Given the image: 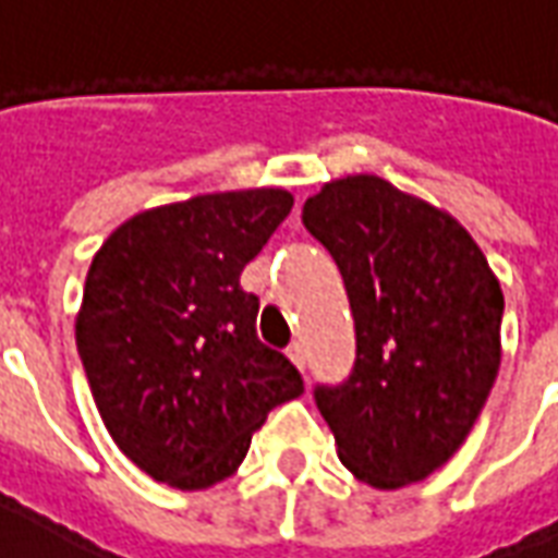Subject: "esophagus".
Returning <instances> with one entry per match:
<instances>
[{
    "instance_id": "esophagus-1",
    "label": "esophagus",
    "mask_w": 558,
    "mask_h": 558,
    "mask_svg": "<svg viewBox=\"0 0 558 558\" xmlns=\"http://www.w3.org/2000/svg\"><path fill=\"white\" fill-rule=\"evenodd\" d=\"M287 355H290V362L299 367L304 374V367H307V359H304V350H302V343H292L290 350H287Z\"/></svg>"
}]
</instances>
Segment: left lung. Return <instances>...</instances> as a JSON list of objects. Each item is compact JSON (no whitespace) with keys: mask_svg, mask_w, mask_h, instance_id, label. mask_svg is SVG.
Instances as JSON below:
<instances>
[{"mask_svg":"<svg viewBox=\"0 0 558 558\" xmlns=\"http://www.w3.org/2000/svg\"><path fill=\"white\" fill-rule=\"evenodd\" d=\"M302 220L338 263L355 319L352 374L314 388L340 463L376 490L424 481L496 383L499 280L448 211L379 175L323 184Z\"/></svg>","mask_w":558,"mask_h":558,"instance_id":"1","label":"left lung"}]
</instances>
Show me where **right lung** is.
<instances>
[{"label":"right lung","instance_id":"add662e5","mask_svg":"<svg viewBox=\"0 0 558 558\" xmlns=\"http://www.w3.org/2000/svg\"><path fill=\"white\" fill-rule=\"evenodd\" d=\"M290 208L283 187L191 196L125 220L92 259L80 362L113 442L155 481L230 478L268 412L304 391L239 283Z\"/></svg>","mask_w":558,"mask_h":558}]
</instances>
